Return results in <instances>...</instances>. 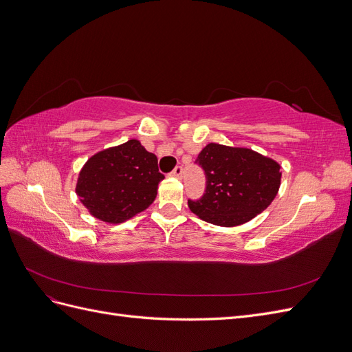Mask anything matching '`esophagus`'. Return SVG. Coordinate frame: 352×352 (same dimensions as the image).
Segmentation results:
<instances>
[{"instance_id":"obj_1","label":"esophagus","mask_w":352,"mask_h":352,"mask_svg":"<svg viewBox=\"0 0 352 352\" xmlns=\"http://www.w3.org/2000/svg\"><path fill=\"white\" fill-rule=\"evenodd\" d=\"M182 173H184V168L180 167V166H177L170 176H173V177H176V179H182Z\"/></svg>"}]
</instances>
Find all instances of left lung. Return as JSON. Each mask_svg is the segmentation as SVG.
I'll return each mask as SVG.
<instances>
[{
    "instance_id": "obj_1",
    "label": "left lung",
    "mask_w": 352,
    "mask_h": 352,
    "mask_svg": "<svg viewBox=\"0 0 352 352\" xmlns=\"http://www.w3.org/2000/svg\"><path fill=\"white\" fill-rule=\"evenodd\" d=\"M197 163L207 177L206 194L188 201L189 210L211 225L233 228L267 208L280 188V164L245 146L211 142Z\"/></svg>"
}]
</instances>
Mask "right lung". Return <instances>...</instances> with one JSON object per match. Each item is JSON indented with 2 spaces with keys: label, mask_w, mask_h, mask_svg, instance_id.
Returning a JSON list of instances; mask_svg holds the SVG:
<instances>
[{
  "label": "right lung",
  "mask_w": 352,
  "mask_h": 352,
  "mask_svg": "<svg viewBox=\"0 0 352 352\" xmlns=\"http://www.w3.org/2000/svg\"><path fill=\"white\" fill-rule=\"evenodd\" d=\"M157 163L153 153L131 140L91 155L74 189L92 217L119 225L154 202L158 184L164 179Z\"/></svg>",
  "instance_id": "right-lung-1"
}]
</instances>
